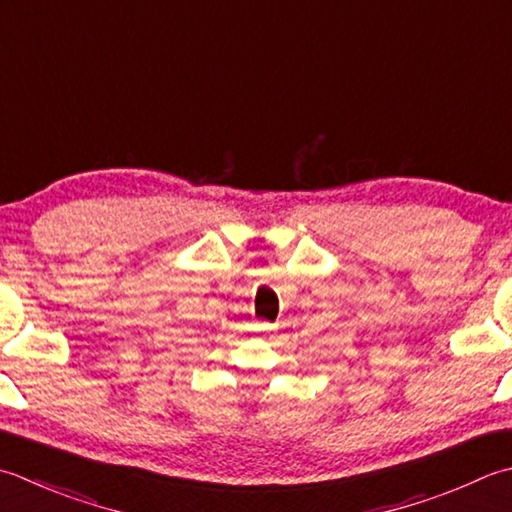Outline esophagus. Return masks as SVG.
Masks as SVG:
<instances>
[{
    "instance_id": "1",
    "label": "esophagus",
    "mask_w": 512,
    "mask_h": 512,
    "mask_svg": "<svg viewBox=\"0 0 512 512\" xmlns=\"http://www.w3.org/2000/svg\"><path fill=\"white\" fill-rule=\"evenodd\" d=\"M255 328H257V330H262V333H268V330H270V328H273V326H270V324H266V322H259V324L255 326Z\"/></svg>"
}]
</instances>
